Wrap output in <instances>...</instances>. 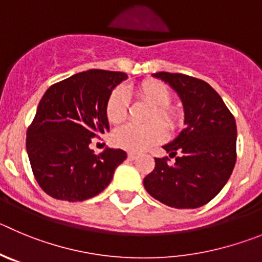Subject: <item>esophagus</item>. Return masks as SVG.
I'll list each match as a JSON object with an SVG mask.
<instances>
[{
    "label": "esophagus",
    "mask_w": 262,
    "mask_h": 262,
    "mask_svg": "<svg viewBox=\"0 0 262 262\" xmlns=\"http://www.w3.org/2000/svg\"><path fill=\"white\" fill-rule=\"evenodd\" d=\"M127 158H128L129 161H134V160H136V158H138V156H136L135 153H128V155H127Z\"/></svg>",
    "instance_id": "esophagus-1"
}]
</instances>
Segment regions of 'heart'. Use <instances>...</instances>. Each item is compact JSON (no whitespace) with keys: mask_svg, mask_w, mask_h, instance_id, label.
<instances>
[{"mask_svg":"<svg viewBox=\"0 0 262 262\" xmlns=\"http://www.w3.org/2000/svg\"><path fill=\"white\" fill-rule=\"evenodd\" d=\"M139 97L153 105V109L148 114L147 126L124 124L113 134L114 145L129 152H143L155 144L161 143L166 136L165 124L169 128H174L179 122L178 112L169 102L171 100V92L164 83L157 80H145L136 90ZM128 107V95L123 88H115L110 93L105 106V114L112 124H118L127 117ZM161 120L164 124L159 122Z\"/></svg>","mask_w":262,"mask_h":262,"instance_id":"b5f03b06","label":"heart"}]
</instances>
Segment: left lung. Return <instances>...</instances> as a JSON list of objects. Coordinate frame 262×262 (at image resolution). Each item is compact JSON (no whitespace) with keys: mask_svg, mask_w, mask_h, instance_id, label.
Masks as SVG:
<instances>
[{"mask_svg":"<svg viewBox=\"0 0 262 262\" xmlns=\"http://www.w3.org/2000/svg\"><path fill=\"white\" fill-rule=\"evenodd\" d=\"M153 76L178 93L183 102L186 128L164 145L170 157H175V164H167L169 157L155 158L156 166L144 178V187L165 205L195 209L220 193L234 170L235 118L206 81L164 71Z\"/></svg>","mask_w":262,"mask_h":262,"instance_id":"left-lung-1","label":"left lung"}]
</instances>
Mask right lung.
Returning <instances> with one entry per match:
<instances>
[{
	"label": "right lung",
	"instance_id": "1",
	"mask_svg": "<svg viewBox=\"0 0 262 262\" xmlns=\"http://www.w3.org/2000/svg\"><path fill=\"white\" fill-rule=\"evenodd\" d=\"M126 79L118 71L88 70L48 88L26 139L32 172L45 193L74 203L109 186L126 152L106 148L95 155L90 144L109 131L106 101Z\"/></svg>",
	"mask_w": 262,
	"mask_h": 262
}]
</instances>
